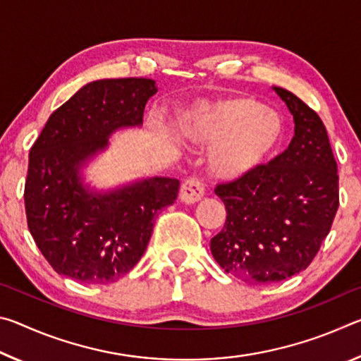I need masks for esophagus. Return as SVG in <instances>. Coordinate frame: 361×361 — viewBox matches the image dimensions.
I'll return each mask as SVG.
<instances>
[{
    "mask_svg": "<svg viewBox=\"0 0 361 361\" xmlns=\"http://www.w3.org/2000/svg\"><path fill=\"white\" fill-rule=\"evenodd\" d=\"M205 194V185L199 176H189L181 183L180 188V199L185 204H194L199 202Z\"/></svg>",
    "mask_w": 361,
    "mask_h": 361,
    "instance_id": "esophagus-1",
    "label": "esophagus"
}]
</instances>
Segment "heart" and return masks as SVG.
I'll list each match as a JSON object with an SVG mask.
<instances>
[{
  "instance_id": "heart-1",
  "label": "heart",
  "mask_w": 361,
  "mask_h": 361,
  "mask_svg": "<svg viewBox=\"0 0 361 361\" xmlns=\"http://www.w3.org/2000/svg\"><path fill=\"white\" fill-rule=\"evenodd\" d=\"M282 133L277 113L245 95L207 103L189 127L195 142L213 145L222 140L209 161L218 178H239L252 172L276 149Z\"/></svg>"
}]
</instances>
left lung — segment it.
Masks as SVG:
<instances>
[{
  "label": "left lung",
  "mask_w": 361,
  "mask_h": 361,
  "mask_svg": "<svg viewBox=\"0 0 361 361\" xmlns=\"http://www.w3.org/2000/svg\"><path fill=\"white\" fill-rule=\"evenodd\" d=\"M274 89L295 119L290 146L267 166L215 188L228 216L210 240L212 255L226 272L253 285L304 271L339 207L338 164L325 124L290 90Z\"/></svg>",
  "instance_id": "1"
}]
</instances>
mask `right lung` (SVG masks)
Listing matches in <instances>:
<instances>
[{"label": "right lung", "mask_w": 361, "mask_h": 361, "mask_svg": "<svg viewBox=\"0 0 361 361\" xmlns=\"http://www.w3.org/2000/svg\"><path fill=\"white\" fill-rule=\"evenodd\" d=\"M157 92L152 79H102L56 109L28 159L25 213L30 234L60 276L108 285L130 272L151 239L152 221L178 197L180 181L149 178L89 194L78 176L84 159L108 145L119 127L140 126Z\"/></svg>", "instance_id": "obj_1"}]
</instances>
